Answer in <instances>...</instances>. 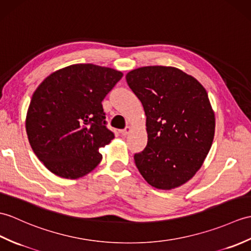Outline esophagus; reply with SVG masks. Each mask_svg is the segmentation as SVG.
<instances>
[{"label": "esophagus", "mask_w": 251, "mask_h": 251, "mask_svg": "<svg viewBox=\"0 0 251 251\" xmlns=\"http://www.w3.org/2000/svg\"><path fill=\"white\" fill-rule=\"evenodd\" d=\"M130 130H131V127H130V126H126L125 129L121 130V133H122V135H123V136H127L128 133L130 132Z\"/></svg>", "instance_id": "1"}]
</instances>
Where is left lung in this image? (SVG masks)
I'll return each instance as SVG.
<instances>
[{
  "label": "left lung",
  "mask_w": 251,
  "mask_h": 251,
  "mask_svg": "<svg viewBox=\"0 0 251 251\" xmlns=\"http://www.w3.org/2000/svg\"><path fill=\"white\" fill-rule=\"evenodd\" d=\"M147 116L148 145L136 166L157 189L184 185L202 167L215 135V114L196 78L171 66H145L126 75Z\"/></svg>",
  "instance_id": "1"
}]
</instances>
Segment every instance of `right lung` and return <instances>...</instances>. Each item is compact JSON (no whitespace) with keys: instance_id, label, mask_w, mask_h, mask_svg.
<instances>
[{"instance_id":"right-lung-1","label":"right lung","mask_w":251,"mask_h":251,"mask_svg":"<svg viewBox=\"0 0 251 251\" xmlns=\"http://www.w3.org/2000/svg\"><path fill=\"white\" fill-rule=\"evenodd\" d=\"M123 74L94 64H75L48 75L27 109L25 128L35 155L49 171L79 178L100 162L99 149L114 133L106 127L103 98Z\"/></svg>"}]
</instances>
